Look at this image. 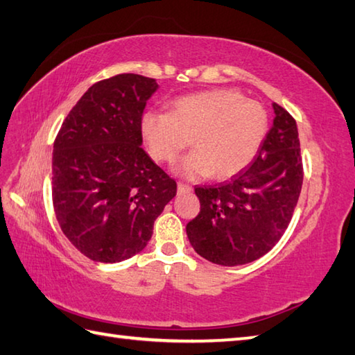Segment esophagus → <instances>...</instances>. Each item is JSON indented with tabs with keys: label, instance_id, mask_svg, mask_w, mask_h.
I'll use <instances>...</instances> for the list:
<instances>
[{
	"label": "esophagus",
	"instance_id": "esophagus-1",
	"mask_svg": "<svg viewBox=\"0 0 355 355\" xmlns=\"http://www.w3.org/2000/svg\"><path fill=\"white\" fill-rule=\"evenodd\" d=\"M187 192H192V187L189 184L178 183V193H187Z\"/></svg>",
	"mask_w": 355,
	"mask_h": 355
}]
</instances>
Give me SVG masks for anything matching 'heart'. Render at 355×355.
<instances>
[{"label":"heart","instance_id":"1","mask_svg":"<svg viewBox=\"0 0 355 355\" xmlns=\"http://www.w3.org/2000/svg\"><path fill=\"white\" fill-rule=\"evenodd\" d=\"M141 134L149 153L163 163L175 162L191 139L197 149L178 172L193 178L212 173L227 178L244 169L258 153L268 128L267 112L233 89H214L180 97L171 112L146 111Z\"/></svg>","mask_w":355,"mask_h":355}]
</instances>
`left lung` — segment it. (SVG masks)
Returning a JSON list of instances; mask_svg holds the SVG:
<instances>
[{"mask_svg": "<svg viewBox=\"0 0 355 355\" xmlns=\"http://www.w3.org/2000/svg\"><path fill=\"white\" fill-rule=\"evenodd\" d=\"M275 119L254 160L230 182L197 186L200 214L187 223L202 258L235 267L268 253L288 227L304 182L297 125L273 103Z\"/></svg>", "mask_w": 355, "mask_h": 355, "instance_id": "8db88e82", "label": "left lung"}]
</instances>
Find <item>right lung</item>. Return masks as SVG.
<instances>
[{"mask_svg": "<svg viewBox=\"0 0 355 355\" xmlns=\"http://www.w3.org/2000/svg\"><path fill=\"white\" fill-rule=\"evenodd\" d=\"M155 79L125 73L74 105L53 145L51 195L64 235L87 258L140 253L177 183L141 148V116Z\"/></svg>", "mask_w": 355, "mask_h": 355, "instance_id": "1", "label": "right lung"}]
</instances>
